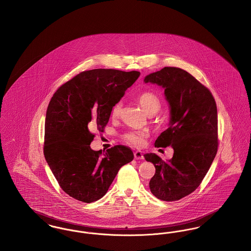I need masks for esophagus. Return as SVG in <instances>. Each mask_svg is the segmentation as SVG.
<instances>
[{
    "label": "esophagus",
    "instance_id": "obj_1",
    "mask_svg": "<svg viewBox=\"0 0 251 251\" xmlns=\"http://www.w3.org/2000/svg\"><path fill=\"white\" fill-rule=\"evenodd\" d=\"M133 155H134V158H135V159H137V160H138V159H140V160H141V159H144L143 153H142L141 151H134Z\"/></svg>",
    "mask_w": 251,
    "mask_h": 251
}]
</instances>
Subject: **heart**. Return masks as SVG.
<instances>
[{
  "label": "heart",
  "instance_id": "1",
  "mask_svg": "<svg viewBox=\"0 0 251 251\" xmlns=\"http://www.w3.org/2000/svg\"><path fill=\"white\" fill-rule=\"evenodd\" d=\"M136 100L141 105V107L143 108L144 111L149 116L155 115L162 107V102L160 98L153 92H150V91L142 92L137 96ZM121 108H122V103L120 101L117 102L112 108V111H111L112 117L118 118L121 113ZM124 136L129 143L133 146H139L143 143L144 138L147 136V133L145 131H129L125 133Z\"/></svg>",
  "mask_w": 251,
  "mask_h": 251
}]
</instances>
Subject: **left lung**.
Listing matches in <instances>:
<instances>
[{"label":"left lung","mask_w":251,"mask_h":251,"mask_svg":"<svg viewBox=\"0 0 251 251\" xmlns=\"http://www.w3.org/2000/svg\"><path fill=\"white\" fill-rule=\"evenodd\" d=\"M144 81L165 88L170 105L169 127L154 145L155 148L171 146L174 150L167 162L155 153L144 155L155 167L150 188L161 201H179L200 186L216 155L215 98L205 85L179 68L165 67L146 76Z\"/></svg>","instance_id":"obj_1"}]
</instances>
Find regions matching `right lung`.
Wrapping results in <instances>:
<instances>
[{
  "mask_svg": "<svg viewBox=\"0 0 251 251\" xmlns=\"http://www.w3.org/2000/svg\"><path fill=\"white\" fill-rule=\"evenodd\" d=\"M139 75L134 71H85L62 84L51 97L43 151L60 187L73 199L85 203L101 199L120 167L132 161L131 149L123 145L104 153L91 150L95 137L91 130L103 132L112 108Z\"/></svg>",
  "mask_w": 251,
  "mask_h": 251,
  "instance_id": "1",
  "label": "right lung"
}]
</instances>
